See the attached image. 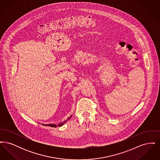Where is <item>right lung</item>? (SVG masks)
<instances>
[{"label": "right lung", "instance_id": "1", "mask_svg": "<svg viewBox=\"0 0 160 160\" xmlns=\"http://www.w3.org/2000/svg\"><path fill=\"white\" fill-rule=\"evenodd\" d=\"M72 117V115H71L68 118H67V119L66 120V121H65L64 122H62V123H59L58 125H56V124H50V123H49V124H42V125H45V126H47V125H48V126H50V127H57V126H58V127H61V126H62L64 123H65L67 121V120H69Z\"/></svg>", "mask_w": 160, "mask_h": 160}]
</instances>
